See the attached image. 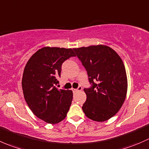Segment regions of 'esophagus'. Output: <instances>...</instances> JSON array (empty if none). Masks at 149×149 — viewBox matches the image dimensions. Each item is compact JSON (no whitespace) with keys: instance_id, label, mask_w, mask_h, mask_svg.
Segmentation results:
<instances>
[{"instance_id":"obj_1","label":"esophagus","mask_w":149,"mask_h":149,"mask_svg":"<svg viewBox=\"0 0 149 149\" xmlns=\"http://www.w3.org/2000/svg\"><path fill=\"white\" fill-rule=\"evenodd\" d=\"M82 87L79 86L77 88V89H73L72 91H73V92H78V91H82Z\"/></svg>"}]
</instances>
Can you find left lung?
Masks as SVG:
<instances>
[{"label":"left lung","instance_id":"obj_1","mask_svg":"<svg viewBox=\"0 0 149 149\" xmlns=\"http://www.w3.org/2000/svg\"><path fill=\"white\" fill-rule=\"evenodd\" d=\"M85 67L90 88L82 109L88 118L104 122L115 115L124 104L127 78L123 61L114 50L105 45L73 48Z\"/></svg>","mask_w":149,"mask_h":149}]
</instances>
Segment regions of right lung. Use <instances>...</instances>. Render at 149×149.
Segmentation results:
<instances>
[{"label": "right lung", "instance_id": "add662e5", "mask_svg": "<svg viewBox=\"0 0 149 149\" xmlns=\"http://www.w3.org/2000/svg\"><path fill=\"white\" fill-rule=\"evenodd\" d=\"M72 48L44 47L26 63L22 86L24 99L34 114L49 124L64 120L71 106L73 93L57 89L63 62L75 56Z\"/></svg>", "mask_w": 149, "mask_h": 149}]
</instances>
